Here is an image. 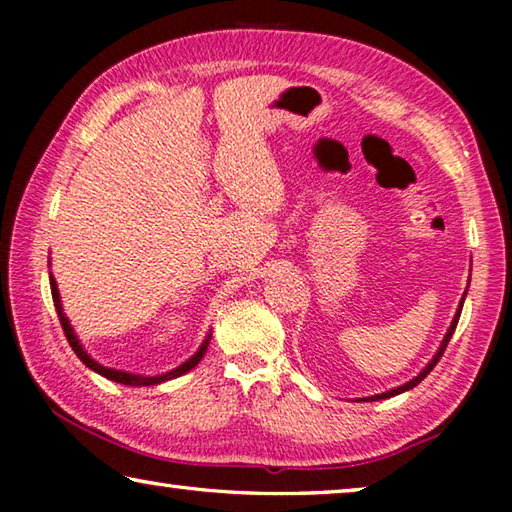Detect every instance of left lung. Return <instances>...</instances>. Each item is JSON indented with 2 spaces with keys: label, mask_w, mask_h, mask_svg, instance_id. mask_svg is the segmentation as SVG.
<instances>
[{
  "label": "left lung",
  "mask_w": 512,
  "mask_h": 512,
  "mask_svg": "<svg viewBox=\"0 0 512 512\" xmlns=\"http://www.w3.org/2000/svg\"><path fill=\"white\" fill-rule=\"evenodd\" d=\"M463 302H465V293H463V298H461V305H458V309H456V316H454V320H452V325H449V329H447V334H445V339H443V343H440V348H438V352L433 354V359L427 363V368H424L418 377H413L411 381H406L404 386H397V388H393V391H386V393H381V395H372V397H368V400H363V402H377V400H386V397H393V395H400V393H404V391H411L413 386H418L420 381L429 375V372L433 370V366H436V363L440 361V357H443V352H445V348H447V343H449V339H452V334H454V329H456V325H458V318H461V309H463Z\"/></svg>",
  "instance_id": "1"
}]
</instances>
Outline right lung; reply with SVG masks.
<instances>
[{
	"label": "right lung",
	"mask_w": 512,
	"mask_h": 512,
	"mask_svg": "<svg viewBox=\"0 0 512 512\" xmlns=\"http://www.w3.org/2000/svg\"><path fill=\"white\" fill-rule=\"evenodd\" d=\"M49 284H51V298H54V307H56V311H58L60 325H63V332H65V336H67L69 345H72V350L76 352V357H79V359H81V361L85 363V366H88L90 370L99 372L101 377H106V379L117 381V384H124V386H155V384H162V381L176 379V377L185 375V372L192 370V368L196 366V363L203 359V354L207 352V345H210L212 334H207V336H205V341H203V345H201V348L196 350V354H194L192 359H187L185 363H180L178 368H173V370H169V372H164V375H155V377L133 375V372H121V370H115V368H106V366H101L99 361H94V359L90 357V354L83 350V345L79 343V339H76L74 329H72V325H69V320H67L65 311H63V305H60V293H58V284H56L54 275H51V273H49Z\"/></svg>",
	"instance_id": "1"
}]
</instances>
